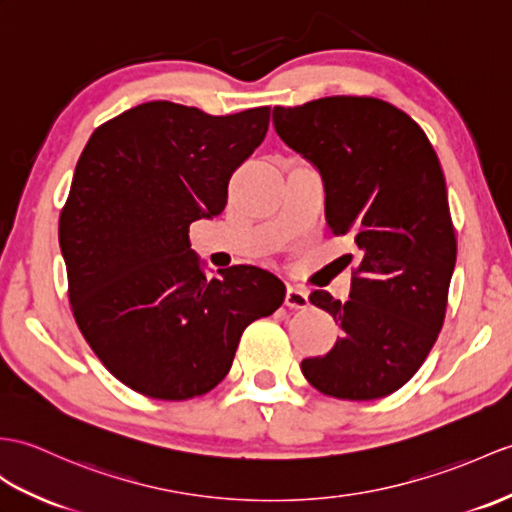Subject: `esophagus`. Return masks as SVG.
<instances>
[{"label":"esophagus","instance_id":"34e87169","mask_svg":"<svg viewBox=\"0 0 512 512\" xmlns=\"http://www.w3.org/2000/svg\"><path fill=\"white\" fill-rule=\"evenodd\" d=\"M285 305H288L290 310H307V307H310V292L290 285V288L285 290Z\"/></svg>","mask_w":512,"mask_h":512}]
</instances>
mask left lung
I'll return each instance as SVG.
<instances>
[{
	"label": "left lung",
	"mask_w": 512,
	"mask_h": 512,
	"mask_svg": "<svg viewBox=\"0 0 512 512\" xmlns=\"http://www.w3.org/2000/svg\"><path fill=\"white\" fill-rule=\"evenodd\" d=\"M272 124L323 176L331 233L351 235L362 251L347 303L310 294L344 334L301 371L336 399L392 395L419 371L445 320L456 233L441 163L410 115L366 95L275 106Z\"/></svg>",
	"instance_id": "1"
}]
</instances>
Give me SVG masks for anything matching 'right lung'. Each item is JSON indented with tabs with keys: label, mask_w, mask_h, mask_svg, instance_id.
I'll return each instance as SVG.
<instances>
[{
	"label": "right lung",
	"mask_w": 512,
	"mask_h": 512,
	"mask_svg": "<svg viewBox=\"0 0 512 512\" xmlns=\"http://www.w3.org/2000/svg\"><path fill=\"white\" fill-rule=\"evenodd\" d=\"M270 106L209 115L154 100L93 130L58 222L69 303L111 375L139 395L185 401L216 388L244 329L285 285L231 266L207 279L189 224L227 205L233 172L264 141Z\"/></svg>",
	"instance_id": "1"
}]
</instances>
